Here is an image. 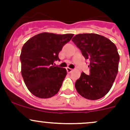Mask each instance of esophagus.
<instances>
[{
  "label": "esophagus",
  "mask_w": 130,
  "mask_h": 130,
  "mask_svg": "<svg viewBox=\"0 0 130 130\" xmlns=\"http://www.w3.org/2000/svg\"><path fill=\"white\" fill-rule=\"evenodd\" d=\"M67 71L68 73H70L73 71V69H70V68H67Z\"/></svg>",
  "instance_id": "esophagus-1"
}]
</instances>
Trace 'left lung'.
Instances as JSON below:
<instances>
[{"mask_svg":"<svg viewBox=\"0 0 130 130\" xmlns=\"http://www.w3.org/2000/svg\"><path fill=\"white\" fill-rule=\"evenodd\" d=\"M72 41L90 61V74L81 73L75 84L76 90L86 99H101L111 89L118 74L120 55L117 48L111 40L98 34H78Z\"/></svg>","mask_w":130,"mask_h":130,"instance_id":"8db88e82","label":"left lung"}]
</instances>
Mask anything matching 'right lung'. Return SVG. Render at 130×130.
Here are the masks:
<instances>
[{"mask_svg":"<svg viewBox=\"0 0 130 130\" xmlns=\"http://www.w3.org/2000/svg\"><path fill=\"white\" fill-rule=\"evenodd\" d=\"M73 34L57 35L42 32L27 40L20 55L21 74L28 90L42 99L52 98L58 92L67 75L64 68L55 67L58 54Z\"/></svg>","mask_w":130,"mask_h":130,"instance_id":"add662e5","label":"right lung"}]
</instances>
